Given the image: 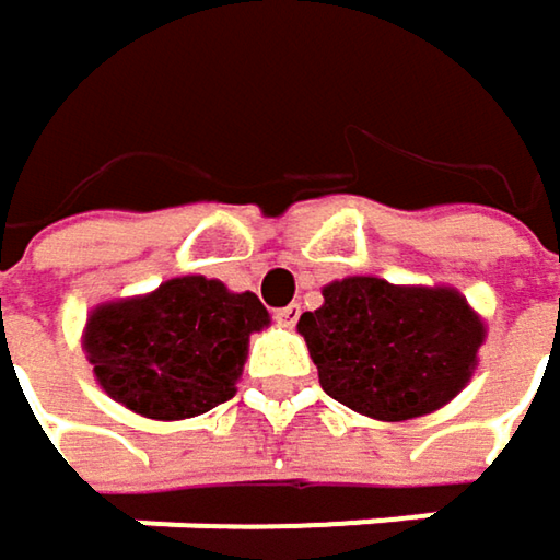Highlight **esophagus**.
I'll return each mask as SVG.
<instances>
[{
  "mask_svg": "<svg viewBox=\"0 0 560 560\" xmlns=\"http://www.w3.org/2000/svg\"><path fill=\"white\" fill-rule=\"evenodd\" d=\"M298 317H301V304H288V307L276 311V320H279L281 327H294Z\"/></svg>",
  "mask_w": 560,
  "mask_h": 560,
  "instance_id": "obj_1",
  "label": "esophagus"
}]
</instances>
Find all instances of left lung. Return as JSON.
<instances>
[{"label": "left lung", "instance_id": "obj_1", "mask_svg": "<svg viewBox=\"0 0 560 560\" xmlns=\"http://www.w3.org/2000/svg\"><path fill=\"white\" fill-rule=\"evenodd\" d=\"M298 330L332 400L400 423L439 410L471 378L481 317L455 288H404L372 276L332 281Z\"/></svg>", "mask_w": 560, "mask_h": 560}]
</instances>
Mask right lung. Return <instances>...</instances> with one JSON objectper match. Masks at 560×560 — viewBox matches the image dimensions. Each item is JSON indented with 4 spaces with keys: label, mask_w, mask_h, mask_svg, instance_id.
Listing matches in <instances>:
<instances>
[{
    "label": "right lung",
    "mask_w": 560,
    "mask_h": 560,
    "mask_svg": "<svg viewBox=\"0 0 560 560\" xmlns=\"http://www.w3.org/2000/svg\"><path fill=\"white\" fill-rule=\"evenodd\" d=\"M262 327L269 311L253 291L182 276L95 307L82 346L108 397L150 420H185L236 394L249 332Z\"/></svg>",
    "instance_id": "right-lung-1"
}]
</instances>
